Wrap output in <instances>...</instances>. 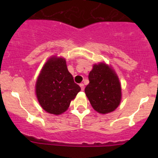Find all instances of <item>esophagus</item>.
Wrapping results in <instances>:
<instances>
[{
  "mask_svg": "<svg viewBox=\"0 0 158 158\" xmlns=\"http://www.w3.org/2000/svg\"><path fill=\"white\" fill-rule=\"evenodd\" d=\"M79 85H80V87H81V90L83 91L84 88H85V86H84V84L83 83H80V84H79Z\"/></svg>",
  "mask_w": 158,
  "mask_h": 158,
  "instance_id": "obj_1",
  "label": "esophagus"
}]
</instances>
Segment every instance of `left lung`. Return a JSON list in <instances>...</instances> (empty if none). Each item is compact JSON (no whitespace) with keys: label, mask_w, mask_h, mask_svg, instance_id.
Wrapping results in <instances>:
<instances>
[{"label":"left lung","mask_w":158,"mask_h":158,"mask_svg":"<svg viewBox=\"0 0 158 158\" xmlns=\"http://www.w3.org/2000/svg\"><path fill=\"white\" fill-rule=\"evenodd\" d=\"M85 92L92 108L102 114L114 111L122 98L120 82L114 70L105 63L94 65Z\"/></svg>","instance_id":"obj_1"}]
</instances>
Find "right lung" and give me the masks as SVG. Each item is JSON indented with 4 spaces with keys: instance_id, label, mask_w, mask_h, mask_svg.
I'll list each match as a JSON object with an SVG mask.
<instances>
[{
    "instance_id": "1",
    "label": "right lung",
    "mask_w": 158,
    "mask_h": 158,
    "mask_svg": "<svg viewBox=\"0 0 158 158\" xmlns=\"http://www.w3.org/2000/svg\"><path fill=\"white\" fill-rule=\"evenodd\" d=\"M80 90L63 58L49 59L36 80L38 101L43 109L50 114H60L66 111Z\"/></svg>"
}]
</instances>
